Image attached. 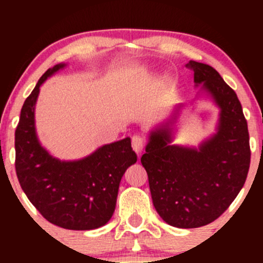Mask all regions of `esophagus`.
Segmentation results:
<instances>
[{
  "mask_svg": "<svg viewBox=\"0 0 263 263\" xmlns=\"http://www.w3.org/2000/svg\"><path fill=\"white\" fill-rule=\"evenodd\" d=\"M143 138L140 137V136H134L132 137V148H134L137 155H140L142 151H143Z\"/></svg>",
  "mask_w": 263,
  "mask_h": 263,
  "instance_id": "obj_1",
  "label": "esophagus"
}]
</instances>
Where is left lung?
Masks as SVG:
<instances>
[{"label": "left lung", "mask_w": 263, "mask_h": 263, "mask_svg": "<svg viewBox=\"0 0 263 263\" xmlns=\"http://www.w3.org/2000/svg\"><path fill=\"white\" fill-rule=\"evenodd\" d=\"M195 101L210 100L219 108L214 134L195 146L173 143L184 108L174 106L148 132L141 163L148 174L152 201L168 225L194 229L218 219L245 184L250 168L247 122L236 93L210 65L190 60Z\"/></svg>", "instance_id": "obj_1"}]
</instances>
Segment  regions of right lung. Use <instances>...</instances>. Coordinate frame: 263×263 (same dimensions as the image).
I'll return each instance as SVG.
<instances>
[{
	"mask_svg": "<svg viewBox=\"0 0 263 263\" xmlns=\"http://www.w3.org/2000/svg\"><path fill=\"white\" fill-rule=\"evenodd\" d=\"M66 65L48 69L23 104L14 134L16 172L27 198L48 221L68 230H93L112 216L121 178L137 156L129 137L73 161L57 158L42 146L35 128L41 86Z\"/></svg>",
	"mask_w": 263,
	"mask_h": 263,
	"instance_id": "right-lung-1",
	"label": "right lung"
}]
</instances>
